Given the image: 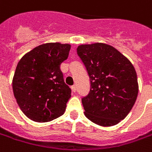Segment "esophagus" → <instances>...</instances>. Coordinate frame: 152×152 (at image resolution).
<instances>
[{
	"instance_id": "34e87169",
	"label": "esophagus",
	"mask_w": 152,
	"mask_h": 152,
	"mask_svg": "<svg viewBox=\"0 0 152 152\" xmlns=\"http://www.w3.org/2000/svg\"><path fill=\"white\" fill-rule=\"evenodd\" d=\"M71 90H72V92H76V85H74V86H71Z\"/></svg>"
}]
</instances>
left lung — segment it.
Masks as SVG:
<instances>
[{"label":"left lung","mask_w":152,"mask_h":152,"mask_svg":"<svg viewBox=\"0 0 152 152\" xmlns=\"http://www.w3.org/2000/svg\"><path fill=\"white\" fill-rule=\"evenodd\" d=\"M77 55L90 79V91L81 97L86 117L101 126L117 124L127 116L138 95L133 65L105 44L80 45Z\"/></svg>","instance_id":"left-lung-1"}]
</instances>
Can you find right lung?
<instances>
[{
  "label": "right lung",
  "mask_w": 152,
  "mask_h": 152,
  "mask_svg": "<svg viewBox=\"0 0 152 152\" xmlns=\"http://www.w3.org/2000/svg\"><path fill=\"white\" fill-rule=\"evenodd\" d=\"M70 45L50 43L31 50L18 62L12 81L15 98L23 113L35 122H49L61 116L71 97L60 71Z\"/></svg>",
  "instance_id": "right-lung-1"
}]
</instances>
